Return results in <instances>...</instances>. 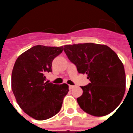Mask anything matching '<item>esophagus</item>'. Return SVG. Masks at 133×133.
<instances>
[{"label":"esophagus","instance_id":"34e87169","mask_svg":"<svg viewBox=\"0 0 133 133\" xmlns=\"http://www.w3.org/2000/svg\"><path fill=\"white\" fill-rule=\"evenodd\" d=\"M74 87H75V86H73V85H69V89H70V90L72 89Z\"/></svg>","mask_w":133,"mask_h":133}]
</instances>
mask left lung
Here are the masks:
<instances>
[{"mask_svg": "<svg viewBox=\"0 0 133 133\" xmlns=\"http://www.w3.org/2000/svg\"><path fill=\"white\" fill-rule=\"evenodd\" d=\"M63 49L78 72L87 74L90 81L81 87L83 95L77 99L80 107L95 117L112 112L126 87L124 66L116 52L107 45L90 43L65 45Z\"/></svg>", "mask_w": 133, "mask_h": 133, "instance_id": "8db88e82", "label": "left lung"}]
</instances>
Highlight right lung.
Returning <instances> with one entry per match:
<instances>
[{"label":"right lung","mask_w":133,"mask_h":133,"mask_svg":"<svg viewBox=\"0 0 133 133\" xmlns=\"http://www.w3.org/2000/svg\"><path fill=\"white\" fill-rule=\"evenodd\" d=\"M63 50V46H35L21 54L14 65L11 87L16 102L26 114L38 121L58 113L69 92L65 83L45 81V74L52 72V61Z\"/></svg>","instance_id":"obj_1"}]
</instances>
